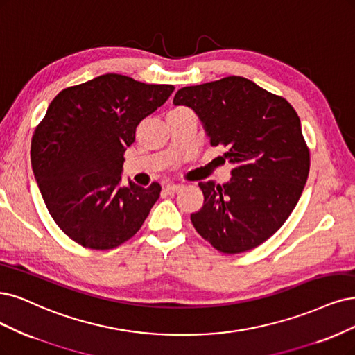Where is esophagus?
Returning a JSON list of instances; mask_svg holds the SVG:
<instances>
[{"instance_id": "esophagus-1", "label": "esophagus", "mask_w": 355, "mask_h": 355, "mask_svg": "<svg viewBox=\"0 0 355 355\" xmlns=\"http://www.w3.org/2000/svg\"><path fill=\"white\" fill-rule=\"evenodd\" d=\"M182 189V185H176V183H170V185H167L166 188H164V191L167 192V193H176V192H179Z\"/></svg>"}]
</instances>
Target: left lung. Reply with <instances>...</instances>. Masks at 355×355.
<instances>
[{"label":"left lung","mask_w":355,"mask_h":355,"mask_svg":"<svg viewBox=\"0 0 355 355\" xmlns=\"http://www.w3.org/2000/svg\"><path fill=\"white\" fill-rule=\"evenodd\" d=\"M173 104L197 113L210 144L227 146L234 166L223 185L198 183L204 205L191 214L193 227L220 252L259 247L286 222L309 178L310 151L294 107L241 76L182 88Z\"/></svg>","instance_id":"8db88e82"}]
</instances>
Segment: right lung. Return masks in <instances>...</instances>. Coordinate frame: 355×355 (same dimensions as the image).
Here are the masks:
<instances>
[{
  "mask_svg": "<svg viewBox=\"0 0 355 355\" xmlns=\"http://www.w3.org/2000/svg\"><path fill=\"white\" fill-rule=\"evenodd\" d=\"M173 91L107 73L63 89L48 107L32 137L33 175L53 220L79 245L116 248L150 214L162 187H121L123 154L141 120Z\"/></svg>",
  "mask_w": 355,
  "mask_h": 355,
  "instance_id": "obj_1",
  "label": "right lung"
}]
</instances>
